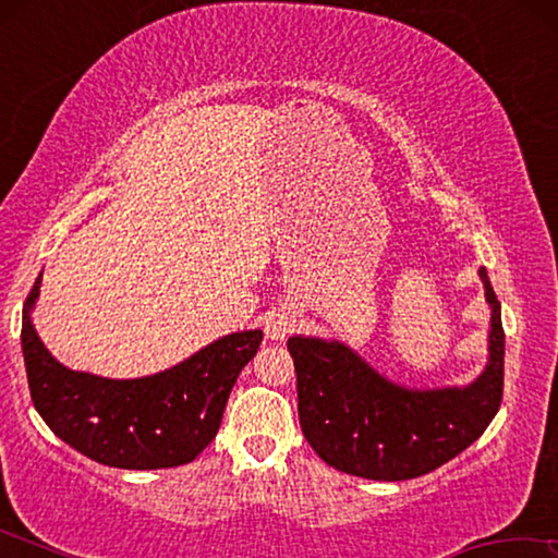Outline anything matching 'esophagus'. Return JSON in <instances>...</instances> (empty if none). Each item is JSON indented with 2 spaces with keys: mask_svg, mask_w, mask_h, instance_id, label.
I'll return each mask as SVG.
<instances>
[{
  "mask_svg": "<svg viewBox=\"0 0 558 558\" xmlns=\"http://www.w3.org/2000/svg\"><path fill=\"white\" fill-rule=\"evenodd\" d=\"M292 327H295V317L288 313H278L270 317L266 332L270 339H286L292 332Z\"/></svg>",
  "mask_w": 558,
  "mask_h": 558,
  "instance_id": "esophagus-1",
  "label": "esophagus"
}]
</instances>
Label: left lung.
<instances>
[{
    "mask_svg": "<svg viewBox=\"0 0 558 558\" xmlns=\"http://www.w3.org/2000/svg\"><path fill=\"white\" fill-rule=\"evenodd\" d=\"M493 305L489 364L465 389L411 391L386 381L352 349L313 337H290L298 374L302 433L327 465L366 480L421 477L446 465L483 436L505 391V329Z\"/></svg>",
    "mask_w": 558,
    "mask_h": 558,
    "instance_id": "obj_1",
    "label": "left lung"
}]
</instances>
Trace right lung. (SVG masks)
I'll list each match as a JSON object with an SVG mask.
<instances>
[{
	"instance_id": "add662e5",
	"label": "right lung",
	"mask_w": 558,
	"mask_h": 558,
	"mask_svg": "<svg viewBox=\"0 0 558 558\" xmlns=\"http://www.w3.org/2000/svg\"><path fill=\"white\" fill-rule=\"evenodd\" d=\"M41 276L26 298L22 352L32 401L56 436L110 468L157 470L192 462L219 433L226 401L263 332L219 339L174 369L145 379L112 381L71 372L46 352L29 310Z\"/></svg>"
}]
</instances>
